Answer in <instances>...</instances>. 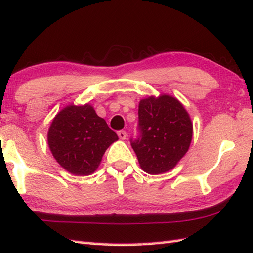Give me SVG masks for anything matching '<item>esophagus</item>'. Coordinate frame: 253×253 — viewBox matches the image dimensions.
I'll use <instances>...</instances> for the list:
<instances>
[{
  "mask_svg": "<svg viewBox=\"0 0 253 253\" xmlns=\"http://www.w3.org/2000/svg\"><path fill=\"white\" fill-rule=\"evenodd\" d=\"M117 135H118V137L121 139H126V137H127V134H126V131L125 130H119L118 132H117Z\"/></svg>",
  "mask_w": 253,
  "mask_h": 253,
  "instance_id": "34e87169",
  "label": "esophagus"
}]
</instances>
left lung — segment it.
Listing matches in <instances>:
<instances>
[{
  "label": "left lung",
  "mask_w": 253,
  "mask_h": 253,
  "mask_svg": "<svg viewBox=\"0 0 253 253\" xmlns=\"http://www.w3.org/2000/svg\"><path fill=\"white\" fill-rule=\"evenodd\" d=\"M138 129L140 135L130 144L141 169L150 174L171 170L186 155L192 139L189 114L170 95L140 100Z\"/></svg>",
  "instance_id": "left-lung-1"
}]
</instances>
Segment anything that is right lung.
I'll use <instances>...</instances> for the list:
<instances>
[{
  "label": "right lung",
  "mask_w": 253,
  "mask_h": 253,
  "mask_svg": "<svg viewBox=\"0 0 253 253\" xmlns=\"http://www.w3.org/2000/svg\"><path fill=\"white\" fill-rule=\"evenodd\" d=\"M116 132L93 106L70 105L62 109L50 124L47 141L54 158L76 176H88L98 168L103 155L114 141Z\"/></svg>",
  "instance_id": "right-lung-1"
}]
</instances>
